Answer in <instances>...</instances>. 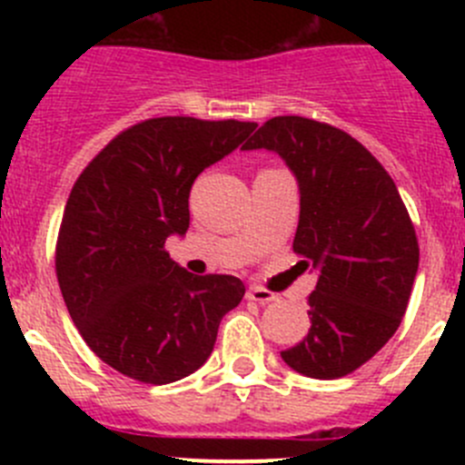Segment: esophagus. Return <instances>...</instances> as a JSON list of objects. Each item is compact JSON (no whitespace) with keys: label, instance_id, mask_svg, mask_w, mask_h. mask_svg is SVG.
Instances as JSON below:
<instances>
[{"label":"esophagus","instance_id":"esophagus-1","mask_svg":"<svg viewBox=\"0 0 465 465\" xmlns=\"http://www.w3.org/2000/svg\"><path fill=\"white\" fill-rule=\"evenodd\" d=\"M247 299H250V302L261 303V306H265V303L276 302V294L270 292V290L261 288V285H252V288L247 290Z\"/></svg>","mask_w":465,"mask_h":465}]
</instances>
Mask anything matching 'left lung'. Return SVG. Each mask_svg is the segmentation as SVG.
<instances>
[{
	"instance_id": "left-lung-1",
	"label": "left lung",
	"mask_w": 465,
	"mask_h": 465,
	"mask_svg": "<svg viewBox=\"0 0 465 465\" xmlns=\"http://www.w3.org/2000/svg\"><path fill=\"white\" fill-rule=\"evenodd\" d=\"M272 150L299 184L294 252L317 272L311 331L281 358L335 380L391 340L419 272V241L396 184L351 134L303 116L265 121L242 150Z\"/></svg>"
}]
</instances>
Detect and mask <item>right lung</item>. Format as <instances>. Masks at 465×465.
I'll return each instance as SVG.
<instances>
[{
    "label": "right lung",
    "mask_w": 465,
    "mask_h": 465,
    "mask_svg": "<svg viewBox=\"0 0 465 465\" xmlns=\"http://www.w3.org/2000/svg\"><path fill=\"white\" fill-rule=\"evenodd\" d=\"M256 124L159 116L116 134L74 184L55 245L64 306L89 349L124 376L168 384L209 360L245 285L195 276L163 250L189 229L195 177Z\"/></svg>",
    "instance_id": "1"
}]
</instances>
